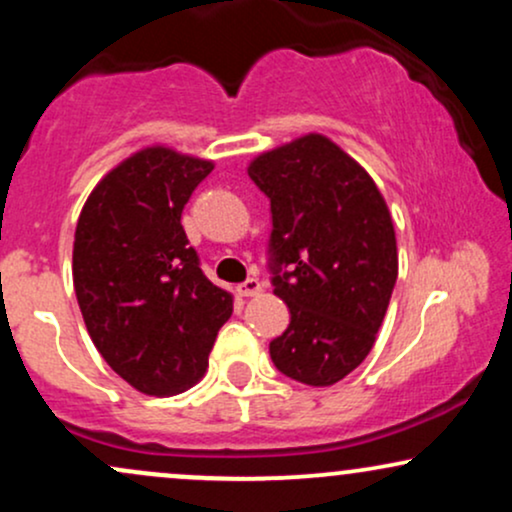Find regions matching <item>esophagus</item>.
<instances>
[{"mask_svg": "<svg viewBox=\"0 0 512 512\" xmlns=\"http://www.w3.org/2000/svg\"><path fill=\"white\" fill-rule=\"evenodd\" d=\"M260 291H262L260 279H248V281H243V284L238 286V293H240V296H245V298L257 296V293H260Z\"/></svg>", "mask_w": 512, "mask_h": 512, "instance_id": "esophagus-1", "label": "esophagus"}]
</instances>
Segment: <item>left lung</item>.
I'll return each instance as SVG.
<instances>
[{
  "mask_svg": "<svg viewBox=\"0 0 512 512\" xmlns=\"http://www.w3.org/2000/svg\"><path fill=\"white\" fill-rule=\"evenodd\" d=\"M248 175L269 197V272L291 313L269 356L298 383H339L373 349L395 289L397 240L385 199L322 134L257 156Z\"/></svg>",
  "mask_w": 512,
  "mask_h": 512,
  "instance_id": "left-lung-1",
  "label": "left lung"
}]
</instances>
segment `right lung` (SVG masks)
<instances>
[{"label":"right lung","instance_id":"1","mask_svg":"<svg viewBox=\"0 0 512 512\" xmlns=\"http://www.w3.org/2000/svg\"><path fill=\"white\" fill-rule=\"evenodd\" d=\"M214 163L151 146L98 182L74 236V291L108 366L144 395L202 380L233 298L199 267L180 216Z\"/></svg>","mask_w":512,"mask_h":512}]
</instances>
